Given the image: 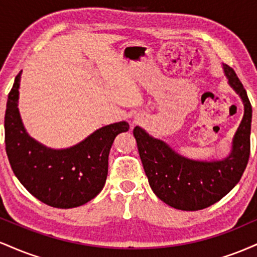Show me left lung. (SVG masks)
<instances>
[{
    "instance_id": "left-lung-1",
    "label": "left lung",
    "mask_w": 257,
    "mask_h": 257,
    "mask_svg": "<svg viewBox=\"0 0 257 257\" xmlns=\"http://www.w3.org/2000/svg\"><path fill=\"white\" fill-rule=\"evenodd\" d=\"M233 89L244 102V117L233 139L232 153L220 162H194L135 126L139 155L149 184L159 199L175 209L196 211L219 202L239 182L250 156L252 108L237 73L223 65Z\"/></svg>"
}]
</instances>
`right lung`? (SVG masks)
<instances>
[{
    "mask_svg": "<svg viewBox=\"0 0 257 257\" xmlns=\"http://www.w3.org/2000/svg\"><path fill=\"white\" fill-rule=\"evenodd\" d=\"M22 71L8 94L5 114L6 152L13 173L32 196L44 204L69 209L83 205L100 193L108 169L114 138L128 132L126 122L100 128L78 145L49 150L26 134L18 111Z\"/></svg>",
    "mask_w": 257,
    "mask_h": 257,
    "instance_id": "add662e5",
    "label": "right lung"
}]
</instances>
